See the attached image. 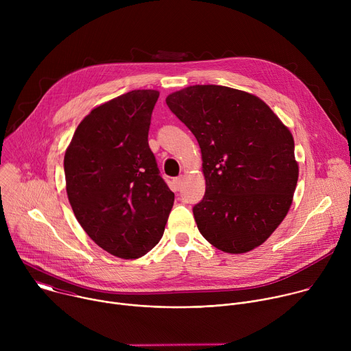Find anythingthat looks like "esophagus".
I'll return each mask as SVG.
<instances>
[{
	"instance_id": "34e87169",
	"label": "esophagus",
	"mask_w": 351,
	"mask_h": 351,
	"mask_svg": "<svg viewBox=\"0 0 351 351\" xmlns=\"http://www.w3.org/2000/svg\"><path fill=\"white\" fill-rule=\"evenodd\" d=\"M182 183H183V176H179V178H175V179H173V182H172V186H173V190H175V191H178V190H180V187H182Z\"/></svg>"
}]
</instances>
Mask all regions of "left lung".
<instances>
[{
	"label": "left lung",
	"instance_id": "8db88e82",
	"mask_svg": "<svg viewBox=\"0 0 351 351\" xmlns=\"http://www.w3.org/2000/svg\"><path fill=\"white\" fill-rule=\"evenodd\" d=\"M165 101L202 148L206 194L193 208L199 233L221 252H252L293 203L291 132L260 97L226 86H189Z\"/></svg>",
	"mask_w": 351,
	"mask_h": 351
}]
</instances>
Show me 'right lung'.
<instances>
[{
	"mask_svg": "<svg viewBox=\"0 0 351 351\" xmlns=\"http://www.w3.org/2000/svg\"><path fill=\"white\" fill-rule=\"evenodd\" d=\"M157 90H132L93 108L65 152L66 194L88 237L107 253L140 258L162 237L175 194L148 147Z\"/></svg>",
	"mask_w": 351,
	"mask_h": 351,
	"instance_id": "1",
	"label": "right lung"
}]
</instances>
